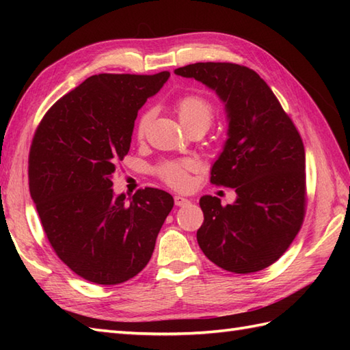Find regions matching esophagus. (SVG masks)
Masks as SVG:
<instances>
[{
	"instance_id": "obj_1",
	"label": "esophagus",
	"mask_w": 350,
	"mask_h": 350,
	"mask_svg": "<svg viewBox=\"0 0 350 350\" xmlns=\"http://www.w3.org/2000/svg\"><path fill=\"white\" fill-rule=\"evenodd\" d=\"M188 203H189L188 198H185L182 196H176L174 197V204L176 206H185V204H188Z\"/></svg>"
}]
</instances>
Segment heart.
I'll return each instance as SVG.
<instances>
[{
  "label": "heart",
  "instance_id": "1",
  "mask_svg": "<svg viewBox=\"0 0 350 350\" xmlns=\"http://www.w3.org/2000/svg\"><path fill=\"white\" fill-rule=\"evenodd\" d=\"M176 113L179 116L180 122L188 131L192 129H207L212 124L217 109L213 103L202 94H185L176 102ZM153 118L150 109L144 111L139 116L135 126L137 139H144L148 124ZM196 168V163L192 161H170L162 163L158 168V174L168 187L176 189H183L189 185V171Z\"/></svg>",
  "mask_w": 350,
  "mask_h": 350
}]
</instances>
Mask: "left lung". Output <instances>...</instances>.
I'll list each match as a JSON object with an SVG mask.
<instances>
[{
	"label": "left lung",
	"mask_w": 350,
	"mask_h": 350,
	"mask_svg": "<svg viewBox=\"0 0 350 350\" xmlns=\"http://www.w3.org/2000/svg\"><path fill=\"white\" fill-rule=\"evenodd\" d=\"M217 92L228 138L211 182L234 188L233 204L200 198L204 256L234 273L262 271L284 254L306 217V150L292 118L258 73L234 63H196L174 70Z\"/></svg>",
	"instance_id": "8db88e82"
}]
</instances>
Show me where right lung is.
Returning a JSON list of instances; mask_svg holds the SVG:
<instances>
[{
    "mask_svg": "<svg viewBox=\"0 0 350 350\" xmlns=\"http://www.w3.org/2000/svg\"><path fill=\"white\" fill-rule=\"evenodd\" d=\"M168 78L167 70L93 75L58 99L34 132L28 182L44 234L64 265L96 284L143 271L174 206L162 189H138L126 203L111 188L138 109Z\"/></svg>",
    "mask_w": 350,
    "mask_h": 350,
    "instance_id": "1",
    "label": "right lung"
}]
</instances>
